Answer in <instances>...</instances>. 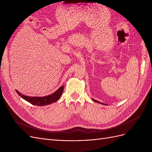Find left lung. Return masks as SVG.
<instances>
[{
  "instance_id": "1",
  "label": "left lung",
  "mask_w": 152,
  "mask_h": 152,
  "mask_svg": "<svg viewBox=\"0 0 152 152\" xmlns=\"http://www.w3.org/2000/svg\"><path fill=\"white\" fill-rule=\"evenodd\" d=\"M92 100L94 101V102H97V103H101V104H104V103H101V102H98V101H97V100H95V99H92Z\"/></svg>"
}]
</instances>
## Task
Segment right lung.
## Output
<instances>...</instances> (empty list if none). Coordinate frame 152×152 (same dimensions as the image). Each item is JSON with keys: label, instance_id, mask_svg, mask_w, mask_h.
<instances>
[{"label": "right lung", "instance_id": "add662e5", "mask_svg": "<svg viewBox=\"0 0 152 152\" xmlns=\"http://www.w3.org/2000/svg\"><path fill=\"white\" fill-rule=\"evenodd\" d=\"M64 91V86L60 87L58 90L54 92L53 94L45 96L44 97H31L22 94L20 92H19L18 91L16 90L18 94L22 98L24 99L27 102L31 103L34 105L37 106H44L47 105V104H49L50 103H53L56 102V101L60 99L61 95L63 93Z\"/></svg>", "mask_w": 152, "mask_h": 152}]
</instances>
